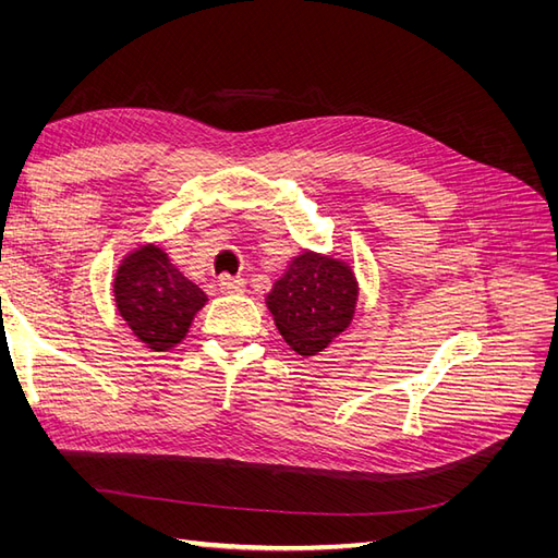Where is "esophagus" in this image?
<instances>
[{
    "mask_svg": "<svg viewBox=\"0 0 558 558\" xmlns=\"http://www.w3.org/2000/svg\"><path fill=\"white\" fill-rule=\"evenodd\" d=\"M218 289L228 295H242L246 291V281L240 277H223L218 281Z\"/></svg>",
    "mask_w": 558,
    "mask_h": 558,
    "instance_id": "1",
    "label": "esophagus"
}]
</instances>
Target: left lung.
Segmentation results:
<instances>
[{"label":"left lung","instance_id":"obj_1","mask_svg":"<svg viewBox=\"0 0 558 558\" xmlns=\"http://www.w3.org/2000/svg\"><path fill=\"white\" fill-rule=\"evenodd\" d=\"M356 298V279L344 263L305 251L275 283L267 307L286 344L314 356L349 326Z\"/></svg>","mask_w":558,"mask_h":558}]
</instances>
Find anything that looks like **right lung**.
<instances>
[{
	"mask_svg": "<svg viewBox=\"0 0 558 558\" xmlns=\"http://www.w3.org/2000/svg\"><path fill=\"white\" fill-rule=\"evenodd\" d=\"M113 298L132 332L156 351L179 344L207 300L158 246L130 253L116 272Z\"/></svg>",
	"mask_w": 558,
	"mask_h": 558,
	"instance_id": "1",
	"label": "right lung"
}]
</instances>
